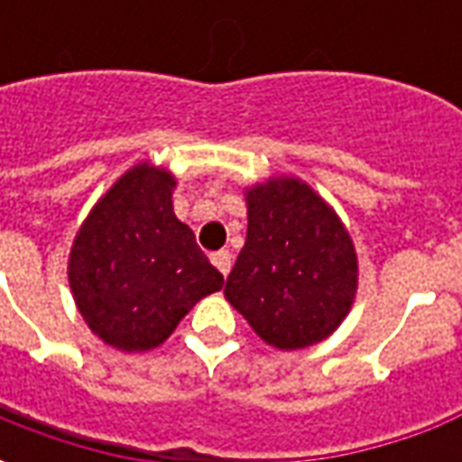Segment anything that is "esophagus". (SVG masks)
Listing matches in <instances>:
<instances>
[{
    "label": "esophagus",
    "instance_id": "obj_1",
    "mask_svg": "<svg viewBox=\"0 0 462 462\" xmlns=\"http://www.w3.org/2000/svg\"><path fill=\"white\" fill-rule=\"evenodd\" d=\"M210 260H212V264H215V267H217V270H220L222 274L227 277V272H230V267H232V254H230V252H227V250L212 252Z\"/></svg>",
    "mask_w": 462,
    "mask_h": 462
}]
</instances>
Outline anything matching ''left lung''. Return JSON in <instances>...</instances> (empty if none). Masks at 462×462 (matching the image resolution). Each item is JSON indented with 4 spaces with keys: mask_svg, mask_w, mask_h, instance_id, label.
Here are the masks:
<instances>
[{
    "mask_svg": "<svg viewBox=\"0 0 462 462\" xmlns=\"http://www.w3.org/2000/svg\"><path fill=\"white\" fill-rule=\"evenodd\" d=\"M247 240L225 297L264 344H319L346 319L358 290L351 235L329 202L294 175L245 188Z\"/></svg>",
    "mask_w": 462,
    "mask_h": 462,
    "instance_id": "obj_1",
    "label": "left lung"
}]
</instances>
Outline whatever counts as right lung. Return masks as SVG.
<instances>
[{"instance_id": "1", "label": "right lung", "mask_w": 462, "mask_h": 462, "mask_svg": "<svg viewBox=\"0 0 462 462\" xmlns=\"http://www.w3.org/2000/svg\"><path fill=\"white\" fill-rule=\"evenodd\" d=\"M175 175L135 162L98 198L69 254L76 310L98 339L138 354L161 346L225 280L172 212Z\"/></svg>"}]
</instances>
